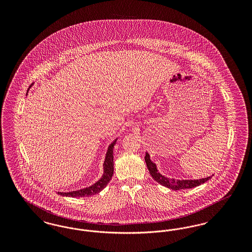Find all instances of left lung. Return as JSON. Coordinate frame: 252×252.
<instances>
[{
    "instance_id": "obj_1",
    "label": "left lung",
    "mask_w": 252,
    "mask_h": 252,
    "mask_svg": "<svg viewBox=\"0 0 252 252\" xmlns=\"http://www.w3.org/2000/svg\"><path fill=\"white\" fill-rule=\"evenodd\" d=\"M144 160L146 162L147 169H148L151 177L156 180L158 183H159L160 185H162L164 187H167L171 190L178 191V190L193 188V187L199 186L200 184H203L207 180H209L212 178V176L205 178V179H200V180H175V179H171V178H166L158 171L156 163H154L151 160L150 155L147 152L145 153Z\"/></svg>"
}]
</instances>
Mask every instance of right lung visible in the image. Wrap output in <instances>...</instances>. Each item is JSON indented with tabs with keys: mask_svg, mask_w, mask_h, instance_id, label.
Listing matches in <instances>:
<instances>
[{
	"mask_svg": "<svg viewBox=\"0 0 252 252\" xmlns=\"http://www.w3.org/2000/svg\"><path fill=\"white\" fill-rule=\"evenodd\" d=\"M33 85V84H32ZM30 86V88L32 87ZM118 138H116L111 144L108 145V150L105 157V160L103 163V175L101 179L97 180L94 184L92 186L86 187L83 189H79L76 191H71V192H58L60 195L63 196H71V197H83V196H91L94 195L97 192H100L107 185L108 182L111 180L112 175H113V147L116 144Z\"/></svg>",
	"mask_w": 252,
	"mask_h": 252,
	"instance_id": "obj_1",
	"label": "right lung"
}]
</instances>
